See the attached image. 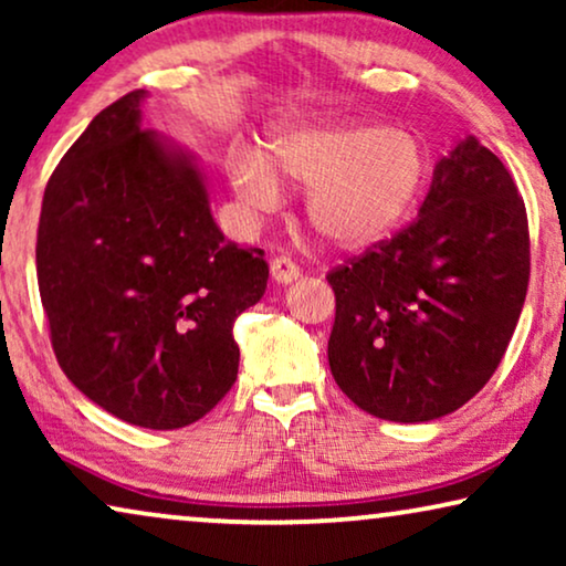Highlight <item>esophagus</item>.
Here are the masks:
<instances>
[{
    "label": "esophagus",
    "instance_id": "1",
    "mask_svg": "<svg viewBox=\"0 0 566 566\" xmlns=\"http://www.w3.org/2000/svg\"><path fill=\"white\" fill-rule=\"evenodd\" d=\"M270 275H273L275 283L289 285L298 277V268L293 265L289 258H275L273 262H270Z\"/></svg>",
    "mask_w": 566,
    "mask_h": 566
}]
</instances>
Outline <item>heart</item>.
<instances>
[{
    "mask_svg": "<svg viewBox=\"0 0 566 566\" xmlns=\"http://www.w3.org/2000/svg\"><path fill=\"white\" fill-rule=\"evenodd\" d=\"M430 169L417 130L376 120L298 123L277 130L268 154H231L229 182L244 219L260 223L283 206V174L308 188L306 219L324 242L363 252L405 227L428 190Z\"/></svg>",
    "mask_w": 566,
    "mask_h": 566,
    "instance_id": "obj_1",
    "label": "heart"
}]
</instances>
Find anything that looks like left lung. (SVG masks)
Here are the masks:
<instances>
[{
  "label": "left lung",
  "instance_id": "left-lung-1",
  "mask_svg": "<svg viewBox=\"0 0 566 566\" xmlns=\"http://www.w3.org/2000/svg\"><path fill=\"white\" fill-rule=\"evenodd\" d=\"M525 206L497 154L467 136L432 169L417 219L332 270L329 368L363 412L430 422L479 394L521 319Z\"/></svg>",
  "mask_w": 566,
  "mask_h": 566
}]
</instances>
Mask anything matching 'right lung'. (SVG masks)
Segmentation results:
<instances>
[{
    "label": "right lung",
    "instance_id": "obj_1",
    "mask_svg": "<svg viewBox=\"0 0 566 566\" xmlns=\"http://www.w3.org/2000/svg\"><path fill=\"white\" fill-rule=\"evenodd\" d=\"M144 99L105 107L53 169L35 268L69 381L123 422L177 430L237 381L234 319L265 296L268 262L223 239L198 157L142 128Z\"/></svg>",
    "mask_w": 566,
    "mask_h": 566
}]
</instances>
